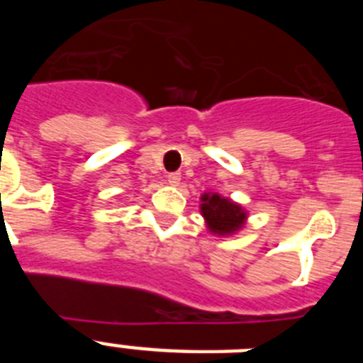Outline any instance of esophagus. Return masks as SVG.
<instances>
[{"mask_svg":"<svg viewBox=\"0 0 363 363\" xmlns=\"http://www.w3.org/2000/svg\"><path fill=\"white\" fill-rule=\"evenodd\" d=\"M167 182L171 185H178L179 182H182V174H179V172H169V174H167Z\"/></svg>","mask_w":363,"mask_h":363,"instance_id":"34e87169","label":"esophagus"}]
</instances>
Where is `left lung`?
Wrapping results in <instances>:
<instances>
[{
	"label": "left lung",
	"mask_w": 363,
	"mask_h": 363,
	"mask_svg": "<svg viewBox=\"0 0 363 363\" xmlns=\"http://www.w3.org/2000/svg\"><path fill=\"white\" fill-rule=\"evenodd\" d=\"M201 214L214 234H230L238 230L245 221V213L240 205L218 194L201 196Z\"/></svg>",
	"instance_id": "8db88e82"
}]
</instances>
